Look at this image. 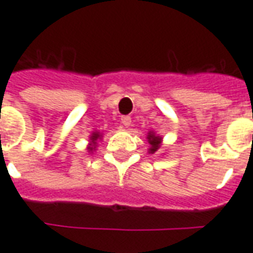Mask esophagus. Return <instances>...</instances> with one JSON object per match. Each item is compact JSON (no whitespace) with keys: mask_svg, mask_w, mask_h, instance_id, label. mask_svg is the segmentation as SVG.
Wrapping results in <instances>:
<instances>
[{"mask_svg":"<svg viewBox=\"0 0 253 253\" xmlns=\"http://www.w3.org/2000/svg\"><path fill=\"white\" fill-rule=\"evenodd\" d=\"M121 124H123L125 128H128V126H130V124H132V120L128 116H123L121 117Z\"/></svg>","mask_w":253,"mask_h":253,"instance_id":"34e87169","label":"esophagus"}]
</instances>
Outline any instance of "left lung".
Instances as JSON below:
<instances>
[{
  "mask_svg": "<svg viewBox=\"0 0 253 253\" xmlns=\"http://www.w3.org/2000/svg\"><path fill=\"white\" fill-rule=\"evenodd\" d=\"M147 140L150 143V148H148V152H150V154H155V152L161 148V146H162V136L157 135L154 130H150V132H148Z\"/></svg>",
  "mask_w": 253,
  "mask_h": 253,
  "instance_id": "1",
  "label": "left lung"
}]
</instances>
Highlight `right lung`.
Returning <instances> with one entry per match:
<instances>
[{"label":"right lung","mask_w":253,"mask_h":253,"mask_svg":"<svg viewBox=\"0 0 253 253\" xmlns=\"http://www.w3.org/2000/svg\"><path fill=\"white\" fill-rule=\"evenodd\" d=\"M102 136H103V133L98 132V130H95V132H92V133L89 135V143H88V146H87L88 152L95 151V148L98 147V141L102 140Z\"/></svg>","instance_id":"add662e5"}]
</instances>
